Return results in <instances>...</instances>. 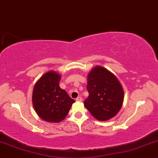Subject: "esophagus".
I'll return each instance as SVG.
<instances>
[{
	"mask_svg": "<svg viewBox=\"0 0 158 158\" xmlns=\"http://www.w3.org/2000/svg\"><path fill=\"white\" fill-rule=\"evenodd\" d=\"M76 101H79V102H81V101H82V98H81V96H79L77 98V99H76Z\"/></svg>",
	"mask_w": 158,
	"mask_h": 158,
	"instance_id": "1",
	"label": "esophagus"
}]
</instances>
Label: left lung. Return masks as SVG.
I'll use <instances>...</instances> for the list:
<instances>
[{
    "label": "left lung",
    "mask_w": 158,
    "mask_h": 158,
    "mask_svg": "<svg viewBox=\"0 0 158 158\" xmlns=\"http://www.w3.org/2000/svg\"><path fill=\"white\" fill-rule=\"evenodd\" d=\"M89 96L84 102L95 118L105 121L118 113L123 105L124 92L117 77L101 66L92 70L87 76Z\"/></svg>",
    "instance_id": "obj_1"
}]
</instances>
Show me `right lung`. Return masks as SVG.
<instances>
[{
    "instance_id": "1",
    "label": "right lung",
    "mask_w": 158,
    "mask_h": 158,
    "mask_svg": "<svg viewBox=\"0 0 158 158\" xmlns=\"http://www.w3.org/2000/svg\"><path fill=\"white\" fill-rule=\"evenodd\" d=\"M60 76L49 71L35 83L33 104L37 114L49 123H59L65 119L75 101L59 86Z\"/></svg>"
}]
</instances>
